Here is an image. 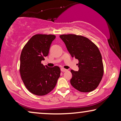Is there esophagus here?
<instances>
[{
    "label": "esophagus",
    "instance_id": "34e87169",
    "mask_svg": "<svg viewBox=\"0 0 121 121\" xmlns=\"http://www.w3.org/2000/svg\"><path fill=\"white\" fill-rule=\"evenodd\" d=\"M60 70L62 71V72H66V71H67V69L63 68H62L60 69Z\"/></svg>",
    "mask_w": 121,
    "mask_h": 121
}]
</instances>
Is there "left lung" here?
I'll list each match as a JSON object with an SVG mask.
<instances>
[{"label": "left lung", "instance_id": "obj_1", "mask_svg": "<svg viewBox=\"0 0 121 121\" xmlns=\"http://www.w3.org/2000/svg\"><path fill=\"white\" fill-rule=\"evenodd\" d=\"M60 38L72 57L78 59L79 70H71L70 84L82 92L98 86L104 74L102 56L98 47L87 38L76 35H62Z\"/></svg>", "mask_w": 121, "mask_h": 121}]
</instances>
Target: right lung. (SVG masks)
<instances>
[{
  "label": "right lung",
  "mask_w": 121,
  "mask_h": 121,
  "mask_svg": "<svg viewBox=\"0 0 121 121\" xmlns=\"http://www.w3.org/2000/svg\"><path fill=\"white\" fill-rule=\"evenodd\" d=\"M53 35L33 36L23 48L20 56V73L28 90L34 95H45L56 86L60 77L59 67H48L41 61L48 54Z\"/></svg>",
  "instance_id": "right-lung-1"
}]
</instances>
